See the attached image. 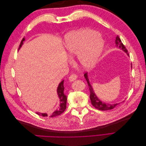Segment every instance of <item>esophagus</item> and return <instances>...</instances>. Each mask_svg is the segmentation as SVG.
<instances>
[{"label":"esophagus","mask_w":146,"mask_h":146,"mask_svg":"<svg viewBox=\"0 0 146 146\" xmlns=\"http://www.w3.org/2000/svg\"><path fill=\"white\" fill-rule=\"evenodd\" d=\"M77 75L73 74H72V75H70V77H69V80L70 82H74V80H76V79H77Z\"/></svg>","instance_id":"esophagus-1"}]
</instances>
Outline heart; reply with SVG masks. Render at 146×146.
<instances>
[{"mask_svg":"<svg viewBox=\"0 0 146 146\" xmlns=\"http://www.w3.org/2000/svg\"><path fill=\"white\" fill-rule=\"evenodd\" d=\"M64 44L70 58L77 56V63L83 69L93 68L103 51L104 42L99 33L91 29H82L66 34Z\"/></svg>","mask_w":146,"mask_h":146,"instance_id":"1","label":"heart"}]
</instances>
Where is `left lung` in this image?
Here are the masks:
<instances>
[{
  "label": "left lung",
  "instance_id": "left-lung-1",
  "mask_svg": "<svg viewBox=\"0 0 146 146\" xmlns=\"http://www.w3.org/2000/svg\"><path fill=\"white\" fill-rule=\"evenodd\" d=\"M115 43H116V46L117 47H119V48H121V49L125 52V53H127V55H129V54L127 53V50L126 49L125 47L123 46V44H122L121 39L119 38V37L118 36H116V40H115ZM132 68V66H131ZM84 76H85V78L86 79V80L87 81L88 85V87H89L90 89V99H91V104L92 105L93 107H94L96 108H97L98 110H101V111H106V110H111L113 109L114 107H116V106L119 104H106L104 102H102L97 96L95 94V92L93 90V88H92L91 85L90 84V80H89V78H88V73H85L84 74Z\"/></svg>",
  "mask_w": 146,
  "mask_h": 146
}]
</instances>
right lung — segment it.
<instances>
[{
	"instance_id": "right-lung-1",
	"label": "right lung",
	"mask_w": 146,
	"mask_h": 146,
	"mask_svg": "<svg viewBox=\"0 0 146 146\" xmlns=\"http://www.w3.org/2000/svg\"><path fill=\"white\" fill-rule=\"evenodd\" d=\"M25 41V38H24L23 39V40L21 41V42L19 45V49H20L21 47H22V45L23 44V42ZM64 80L61 81L58 85V88H57V94L58 96V98L60 99V105L58 108H57L55 111H54L51 115L49 116L50 117H55L57 116H59L61 113H63L66 108V102H67V97L64 94ZM36 114H38V115H41L44 117L47 116V113H39L37 112Z\"/></svg>"
}]
</instances>
